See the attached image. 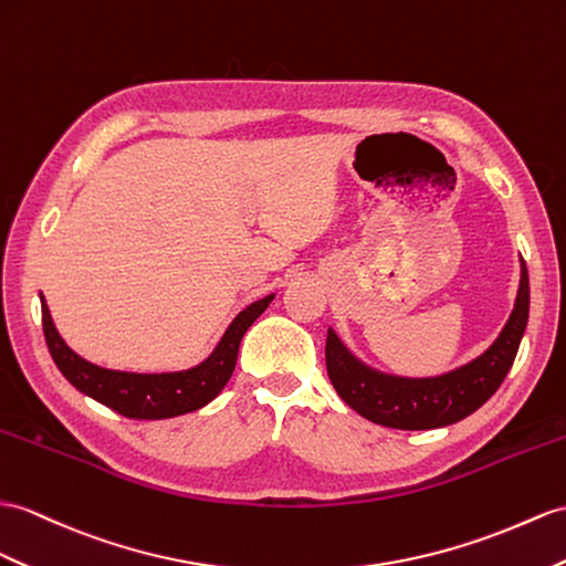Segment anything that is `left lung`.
Masks as SVG:
<instances>
[{
	"label": "left lung",
	"mask_w": 566,
	"mask_h": 566,
	"mask_svg": "<svg viewBox=\"0 0 566 566\" xmlns=\"http://www.w3.org/2000/svg\"><path fill=\"white\" fill-rule=\"evenodd\" d=\"M528 269L521 261L516 305L500 338L478 360L432 379L379 375L348 353L334 331L326 336V371L338 396L363 418L394 430H432L475 412L512 369L528 324Z\"/></svg>",
	"instance_id": "obj_1"
}]
</instances>
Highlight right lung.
Instances as JSON below:
<instances>
[{
  "instance_id": "add662e5",
  "label": "right lung",
  "mask_w": 566,
  "mask_h": 566,
  "mask_svg": "<svg viewBox=\"0 0 566 566\" xmlns=\"http://www.w3.org/2000/svg\"><path fill=\"white\" fill-rule=\"evenodd\" d=\"M271 300L273 295L256 300L254 305L242 310L228 326L209 360L187 371H168V375H134V371L105 369L84 360L57 334L45 297H40V305H43V331L50 355L72 387L124 418L163 420L199 410L223 391L232 369H235L244 331L271 305Z\"/></svg>"
}]
</instances>
